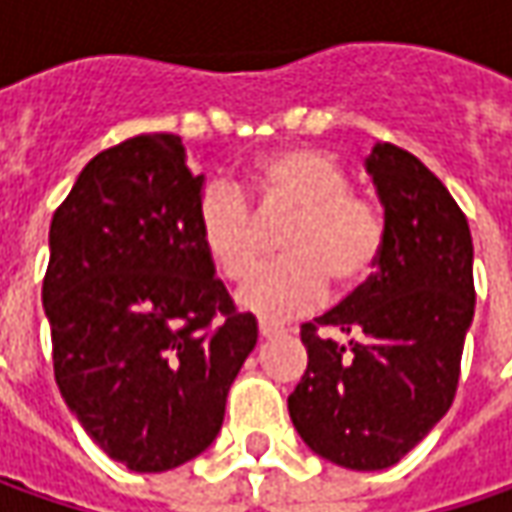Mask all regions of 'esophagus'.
<instances>
[{"label":"esophagus","instance_id":"34e87169","mask_svg":"<svg viewBox=\"0 0 512 512\" xmlns=\"http://www.w3.org/2000/svg\"><path fill=\"white\" fill-rule=\"evenodd\" d=\"M257 332H260V338H278V335H283V326L280 323L260 321L257 323Z\"/></svg>","mask_w":512,"mask_h":512}]
</instances>
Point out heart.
Segmentation results:
<instances>
[{"label": "heart", "mask_w": 512, "mask_h": 512, "mask_svg": "<svg viewBox=\"0 0 512 512\" xmlns=\"http://www.w3.org/2000/svg\"><path fill=\"white\" fill-rule=\"evenodd\" d=\"M255 203L232 180H212L197 203V234L226 280L252 275L260 257L263 226L292 214L280 237L283 260L263 266L237 303L257 318L289 321L315 309L329 280L358 286L375 272L387 243L378 203L349 191L344 166L318 148H283L255 168Z\"/></svg>", "instance_id": "1"}]
</instances>
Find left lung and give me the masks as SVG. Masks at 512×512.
Wrapping results in <instances>:
<instances>
[{
    "instance_id": "8db88e82",
    "label": "left lung",
    "mask_w": 512,
    "mask_h": 512,
    "mask_svg": "<svg viewBox=\"0 0 512 512\" xmlns=\"http://www.w3.org/2000/svg\"><path fill=\"white\" fill-rule=\"evenodd\" d=\"M367 171L384 255L344 303L300 326L309 364L289 395L306 447L346 470L398 464L447 415L476 312L473 237L453 194L392 143L372 148Z\"/></svg>"
}]
</instances>
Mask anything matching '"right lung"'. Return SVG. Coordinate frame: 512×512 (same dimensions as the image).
Returning a JSON list of instances; mask_svg holds the SVG:
<instances>
[{
	"instance_id": "1",
	"label": "right lung",
	"mask_w": 512,
	"mask_h": 512,
	"mask_svg": "<svg viewBox=\"0 0 512 512\" xmlns=\"http://www.w3.org/2000/svg\"><path fill=\"white\" fill-rule=\"evenodd\" d=\"M203 174L177 134H140L79 171L51 220L42 303L54 378L114 461L163 473L200 456L257 344L197 234Z\"/></svg>"
}]
</instances>
